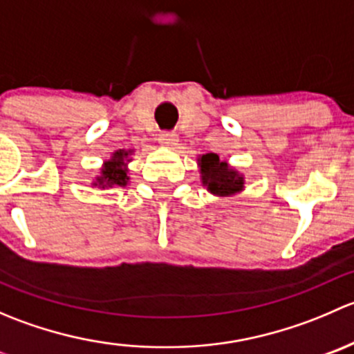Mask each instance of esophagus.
<instances>
[{"label":"esophagus","instance_id":"obj_1","mask_svg":"<svg viewBox=\"0 0 354 354\" xmlns=\"http://www.w3.org/2000/svg\"><path fill=\"white\" fill-rule=\"evenodd\" d=\"M178 142V135L176 133H169V131H164V133L159 135V144L162 147L173 149Z\"/></svg>","mask_w":354,"mask_h":354}]
</instances>
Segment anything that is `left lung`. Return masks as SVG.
<instances>
[{
	"label": "left lung",
	"mask_w": 354,
	"mask_h": 354,
	"mask_svg": "<svg viewBox=\"0 0 354 354\" xmlns=\"http://www.w3.org/2000/svg\"><path fill=\"white\" fill-rule=\"evenodd\" d=\"M197 164L202 187L207 188V192L214 197H234L245 190V174H241L227 160H221L217 154L210 152L198 156Z\"/></svg>",
	"instance_id": "8db88e82"
}]
</instances>
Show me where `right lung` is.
<instances>
[{
	"label": "right lung",
	"mask_w": 354,
	"mask_h": 354,
	"mask_svg": "<svg viewBox=\"0 0 354 354\" xmlns=\"http://www.w3.org/2000/svg\"><path fill=\"white\" fill-rule=\"evenodd\" d=\"M133 149H128V151H116L111 154L109 159H106L102 162L101 171H99L97 176L92 180V187L99 188V190H109V188L116 187H127L128 181H130V169H128V164L131 162V156H133Z\"/></svg>",
	"instance_id": "right-lung-1"
}]
</instances>
